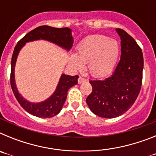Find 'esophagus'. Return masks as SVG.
Listing matches in <instances>:
<instances>
[{"label":"esophagus","mask_w":156,"mask_h":156,"mask_svg":"<svg viewBox=\"0 0 156 156\" xmlns=\"http://www.w3.org/2000/svg\"><path fill=\"white\" fill-rule=\"evenodd\" d=\"M85 81H86V80H85L84 78H83L82 76H80L79 79H78V83H82L85 82Z\"/></svg>","instance_id":"1"}]
</instances>
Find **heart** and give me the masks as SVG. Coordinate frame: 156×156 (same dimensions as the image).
Segmentation results:
<instances>
[{"label":"heart","instance_id":"b5f03b06","mask_svg":"<svg viewBox=\"0 0 156 156\" xmlns=\"http://www.w3.org/2000/svg\"><path fill=\"white\" fill-rule=\"evenodd\" d=\"M120 46L115 39L104 35H94L85 38L77 47L76 55H70L69 62L75 69L87 64L89 73L94 77L108 75L119 58Z\"/></svg>","mask_w":156,"mask_h":156}]
</instances>
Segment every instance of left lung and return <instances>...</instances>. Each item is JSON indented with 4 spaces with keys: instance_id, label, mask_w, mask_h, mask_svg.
I'll return each instance as SVG.
<instances>
[{
    "instance_id": "1",
    "label": "left lung",
    "mask_w": 156,
    "mask_h": 156,
    "mask_svg": "<svg viewBox=\"0 0 156 156\" xmlns=\"http://www.w3.org/2000/svg\"><path fill=\"white\" fill-rule=\"evenodd\" d=\"M121 39L120 61L113 73L103 80H90L92 92L86 99L90 111L102 118L125 113L140 93L144 67L143 54L131 36L116 29Z\"/></svg>"
}]
</instances>
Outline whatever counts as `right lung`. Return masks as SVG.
<instances>
[{"instance_id":"obj_1","label":"right lung","mask_w":156,"mask_h":156,"mask_svg":"<svg viewBox=\"0 0 156 156\" xmlns=\"http://www.w3.org/2000/svg\"><path fill=\"white\" fill-rule=\"evenodd\" d=\"M45 40L57 44L58 46L69 51L73 44V37L72 36V30L69 28H55L48 26H41L34 29L26 34L19 42L14 49L12 58L11 68V87L12 91L20 105L29 113L41 118H51L58 115L62 108L67 97L69 89L77 84L78 76L62 74L56 90L51 97L47 100L39 103H33L26 100L18 91L15 80V67L19 53L26 43L30 41Z\"/></svg>"}]
</instances>
